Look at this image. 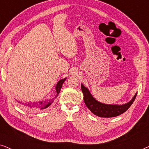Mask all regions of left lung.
Returning <instances> with one entry per match:
<instances>
[{"mask_svg":"<svg viewBox=\"0 0 149 149\" xmlns=\"http://www.w3.org/2000/svg\"><path fill=\"white\" fill-rule=\"evenodd\" d=\"M81 90L83 93V100L91 113L100 117H114L119 116L127 111L131 107L132 103L136 97V93L133 98L130 102L123 105H109L99 102L89 92L88 89L84 85L81 84Z\"/></svg>","mask_w":149,"mask_h":149,"instance_id":"8db88e82","label":"left lung"}]
</instances>
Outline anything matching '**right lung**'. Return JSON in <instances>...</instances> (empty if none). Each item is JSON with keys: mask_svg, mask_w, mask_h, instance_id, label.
I'll list each match as a JSON object with an SVG mask.
<instances>
[{"mask_svg": "<svg viewBox=\"0 0 149 149\" xmlns=\"http://www.w3.org/2000/svg\"><path fill=\"white\" fill-rule=\"evenodd\" d=\"M66 78H65L64 79H61V80L59 81L58 83V84L56 85V97L58 96L59 93H60V91L61 90V88L62 87V84L64 83V82L66 80ZM54 99L52 100H49L47 101H45V102H40L38 103H28V104H24L22 103V104L24 105V107L26 109H44L47 108L48 107H49L51 105V104L53 102Z\"/></svg>", "mask_w": 149, "mask_h": 149, "instance_id": "right-lung-1", "label": "right lung"}]
</instances>
